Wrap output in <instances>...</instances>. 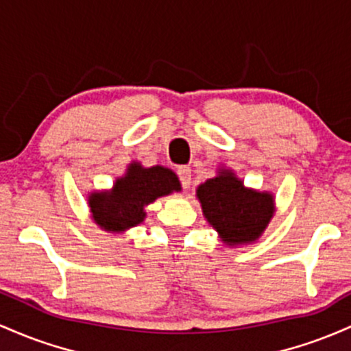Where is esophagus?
<instances>
[{
	"label": "esophagus",
	"mask_w": 351,
	"mask_h": 351,
	"mask_svg": "<svg viewBox=\"0 0 351 351\" xmlns=\"http://www.w3.org/2000/svg\"><path fill=\"white\" fill-rule=\"evenodd\" d=\"M177 176H179L180 184H182V187H184V189H189V187H191V182H192L191 169L186 167V165H180V167L177 169Z\"/></svg>",
	"instance_id": "obj_1"
}]
</instances>
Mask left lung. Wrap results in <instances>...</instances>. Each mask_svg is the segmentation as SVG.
Segmentation results:
<instances>
[{
    "label": "left lung",
    "instance_id": "left-lung-1",
    "mask_svg": "<svg viewBox=\"0 0 351 351\" xmlns=\"http://www.w3.org/2000/svg\"><path fill=\"white\" fill-rule=\"evenodd\" d=\"M195 197L208 226L232 249L257 242L275 214L271 192L245 187L226 165H219L217 174L197 187Z\"/></svg>",
    "mask_w": 351,
    "mask_h": 351
}]
</instances>
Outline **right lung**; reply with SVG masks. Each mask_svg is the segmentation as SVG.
<instances>
[{"mask_svg":"<svg viewBox=\"0 0 351 351\" xmlns=\"http://www.w3.org/2000/svg\"><path fill=\"white\" fill-rule=\"evenodd\" d=\"M179 179L164 165L144 167L132 160L125 172L114 180L109 191H93L88 194L90 219L101 230L124 234L145 219V207L159 197L180 192Z\"/></svg>","mask_w":351,"mask_h":351,"instance_id":"add662e5","label":"right lung"}]
</instances>
